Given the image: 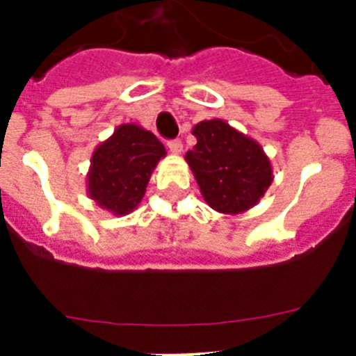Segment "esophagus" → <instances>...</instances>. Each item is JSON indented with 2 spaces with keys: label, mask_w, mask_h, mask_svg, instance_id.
Returning <instances> with one entry per match:
<instances>
[{
  "label": "esophagus",
  "mask_w": 356,
  "mask_h": 356,
  "mask_svg": "<svg viewBox=\"0 0 356 356\" xmlns=\"http://www.w3.org/2000/svg\"><path fill=\"white\" fill-rule=\"evenodd\" d=\"M168 147H169V151H171L172 155H180L181 151H184V144H181L180 140H169Z\"/></svg>",
  "instance_id": "1"
}]
</instances>
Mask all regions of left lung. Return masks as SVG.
<instances>
[{
  "label": "left lung",
  "instance_id": "obj_1",
  "mask_svg": "<svg viewBox=\"0 0 356 356\" xmlns=\"http://www.w3.org/2000/svg\"><path fill=\"white\" fill-rule=\"evenodd\" d=\"M193 135L197 143L185 160L207 205L228 216L253 209L273 184L264 147L222 119L197 122Z\"/></svg>",
  "mask_w": 356,
  "mask_h": 356
}]
</instances>
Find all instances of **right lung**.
Here are the masks:
<instances>
[{"label":"right lung","instance_id":"right-lung-1","mask_svg":"<svg viewBox=\"0 0 356 356\" xmlns=\"http://www.w3.org/2000/svg\"><path fill=\"white\" fill-rule=\"evenodd\" d=\"M165 155L151 131L134 122L121 124L90 156L87 194L99 209L127 216L143 201L151 175Z\"/></svg>","mask_w":356,"mask_h":356}]
</instances>
